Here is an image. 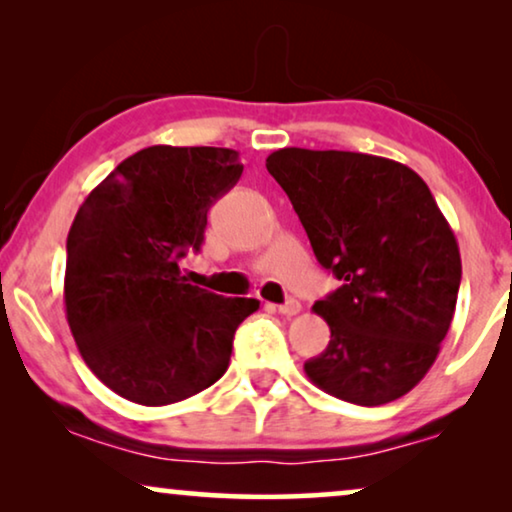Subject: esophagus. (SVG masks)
<instances>
[{
	"label": "esophagus",
	"mask_w": 512,
	"mask_h": 512,
	"mask_svg": "<svg viewBox=\"0 0 512 512\" xmlns=\"http://www.w3.org/2000/svg\"><path fill=\"white\" fill-rule=\"evenodd\" d=\"M277 312L284 314V317H296L300 312V303L296 298H289L284 305H277Z\"/></svg>",
	"instance_id": "1"
}]
</instances>
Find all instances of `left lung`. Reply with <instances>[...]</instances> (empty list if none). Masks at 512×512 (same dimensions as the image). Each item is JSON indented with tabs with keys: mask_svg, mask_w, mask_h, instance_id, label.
<instances>
[{
	"mask_svg": "<svg viewBox=\"0 0 512 512\" xmlns=\"http://www.w3.org/2000/svg\"><path fill=\"white\" fill-rule=\"evenodd\" d=\"M265 167L317 261L342 279L312 310L331 342L305 375L347 403L384 405L422 382L450 331L459 244L417 172L352 151L279 149Z\"/></svg>",
	"mask_w": 512,
	"mask_h": 512,
	"instance_id": "left-lung-1",
	"label": "left lung"
}]
</instances>
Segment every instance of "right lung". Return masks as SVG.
<instances>
[{
	"instance_id": "add662e5",
	"label": "right lung",
	"mask_w": 512,
	"mask_h": 512,
	"mask_svg": "<svg viewBox=\"0 0 512 512\" xmlns=\"http://www.w3.org/2000/svg\"><path fill=\"white\" fill-rule=\"evenodd\" d=\"M240 153L149 146L83 200L67 235L65 312L86 366L132 403H179L228 370L237 326L256 298L186 284L207 212L242 174Z\"/></svg>"
}]
</instances>
